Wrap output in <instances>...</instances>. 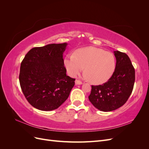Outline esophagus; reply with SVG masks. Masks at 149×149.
<instances>
[{
	"instance_id": "obj_1",
	"label": "esophagus",
	"mask_w": 149,
	"mask_h": 149,
	"mask_svg": "<svg viewBox=\"0 0 149 149\" xmlns=\"http://www.w3.org/2000/svg\"><path fill=\"white\" fill-rule=\"evenodd\" d=\"M75 84H76V85H80V84H83V83L81 81H79V80H78V79H76V81H75Z\"/></svg>"
}]
</instances>
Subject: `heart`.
Here are the masks:
<instances>
[{
  "label": "heart",
  "instance_id": "obj_1",
  "mask_svg": "<svg viewBox=\"0 0 149 149\" xmlns=\"http://www.w3.org/2000/svg\"><path fill=\"white\" fill-rule=\"evenodd\" d=\"M64 65L70 76L76 77L84 71L92 83H105L113 74L116 59L111 52L101 48L88 47L78 49L75 55H67Z\"/></svg>",
  "mask_w": 149,
  "mask_h": 149
}]
</instances>
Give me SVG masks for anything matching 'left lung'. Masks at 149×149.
<instances>
[{
    "label": "left lung",
    "mask_w": 149,
    "mask_h": 149,
    "mask_svg": "<svg viewBox=\"0 0 149 149\" xmlns=\"http://www.w3.org/2000/svg\"><path fill=\"white\" fill-rule=\"evenodd\" d=\"M115 71L111 78L102 85L92 86L88 98L97 109L109 112L118 109L127 102L135 82V70L125 53L114 51Z\"/></svg>",
    "instance_id": "8db88e82"
}]
</instances>
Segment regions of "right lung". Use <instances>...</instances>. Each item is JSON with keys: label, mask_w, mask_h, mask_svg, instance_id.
Returning a JSON list of instances; mask_svg holds the SVG:
<instances>
[{"label": "right lung", "mask_w": 149, "mask_h": 149, "mask_svg": "<svg viewBox=\"0 0 149 149\" xmlns=\"http://www.w3.org/2000/svg\"><path fill=\"white\" fill-rule=\"evenodd\" d=\"M66 43L31 48L20 65L19 81L26 100L37 109L59 107L68 97L75 79L66 75L63 54Z\"/></svg>", "instance_id": "1"}]
</instances>
